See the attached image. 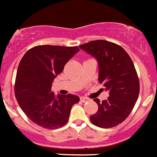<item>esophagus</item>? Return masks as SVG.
<instances>
[{"label": "esophagus", "mask_w": 157, "mask_h": 157, "mask_svg": "<svg viewBox=\"0 0 157 157\" xmlns=\"http://www.w3.org/2000/svg\"><path fill=\"white\" fill-rule=\"evenodd\" d=\"M80 100L82 102H86L88 101V98H85V97H82L80 98Z\"/></svg>", "instance_id": "esophagus-1"}]
</instances>
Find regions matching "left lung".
I'll return each instance as SVG.
<instances>
[{
    "instance_id": "left-lung-1",
    "label": "left lung",
    "mask_w": 157,
    "mask_h": 157,
    "mask_svg": "<svg viewBox=\"0 0 157 157\" xmlns=\"http://www.w3.org/2000/svg\"><path fill=\"white\" fill-rule=\"evenodd\" d=\"M79 47L98 60V81L109 92L102 102L94 99L98 110L90 120L99 128L117 126L129 116L139 96V78L133 61L121 46L106 40L90 41Z\"/></svg>"
}]
</instances>
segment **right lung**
I'll return each instance as SVG.
<instances>
[{
    "instance_id": "add662e5",
    "label": "right lung",
    "mask_w": 157,
    "mask_h": 157,
    "mask_svg": "<svg viewBox=\"0 0 157 157\" xmlns=\"http://www.w3.org/2000/svg\"><path fill=\"white\" fill-rule=\"evenodd\" d=\"M78 51V46L43 45L31 48L21 59L15 79V96L24 114L36 124L57 129L69 121L72 107L79 98L71 94L56 96L51 87Z\"/></svg>"
}]
</instances>
